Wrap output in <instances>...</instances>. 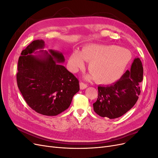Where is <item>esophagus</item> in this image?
<instances>
[{
	"label": "esophagus",
	"instance_id": "esophagus-1",
	"mask_svg": "<svg viewBox=\"0 0 158 158\" xmlns=\"http://www.w3.org/2000/svg\"><path fill=\"white\" fill-rule=\"evenodd\" d=\"M88 87V85L84 84V82H80V88L81 89H85Z\"/></svg>",
	"mask_w": 158,
	"mask_h": 158
}]
</instances>
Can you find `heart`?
I'll use <instances>...</instances> for the list:
<instances>
[{"label": "heart", "instance_id": "heart-1", "mask_svg": "<svg viewBox=\"0 0 158 158\" xmlns=\"http://www.w3.org/2000/svg\"><path fill=\"white\" fill-rule=\"evenodd\" d=\"M129 50L116 45H89L80 52L74 51L70 56L69 66L73 73L84 68V60L89 62L88 78H94L99 84H110L121 77L131 59Z\"/></svg>", "mask_w": 158, "mask_h": 158}]
</instances>
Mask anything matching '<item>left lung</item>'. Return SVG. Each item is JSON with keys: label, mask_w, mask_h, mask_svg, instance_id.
Segmentation results:
<instances>
[{"label": "left lung", "mask_w": 158, "mask_h": 158, "mask_svg": "<svg viewBox=\"0 0 158 158\" xmlns=\"http://www.w3.org/2000/svg\"><path fill=\"white\" fill-rule=\"evenodd\" d=\"M142 80V62L136 58L131 70H127L120 80L110 85H99L98 99L93 104L94 111L99 116L111 119L121 117L136 103Z\"/></svg>", "instance_id": "8db88e82"}]
</instances>
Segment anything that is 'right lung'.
I'll return each mask as SVG.
<instances>
[{
  "mask_svg": "<svg viewBox=\"0 0 158 158\" xmlns=\"http://www.w3.org/2000/svg\"><path fill=\"white\" fill-rule=\"evenodd\" d=\"M44 41H32L22 51L18 63V87L33 110L47 116H55L67 109L80 90L79 81L59 64L64 63L61 52L43 49ZM33 52L40 54L34 56Z\"/></svg>",
  "mask_w": 158,
  "mask_h": 158,
  "instance_id": "right-lung-1",
  "label": "right lung"
}]
</instances>
